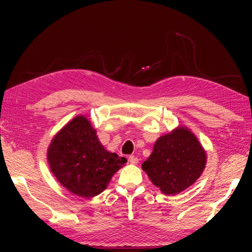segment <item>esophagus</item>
<instances>
[{
	"label": "esophagus",
	"mask_w": 252,
	"mask_h": 252,
	"mask_svg": "<svg viewBox=\"0 0 252 252\" xmlns=\"http://www.w3.org/2000/svg\"><path fill=\"white\" fill-rule=\"evenodd\" d=\"M129 162L131 164H136L139 162V159L136 157H134V156H130L129 157Z\"/></svg>",
	"instance_id": "1"
}]
</instances>
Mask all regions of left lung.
<instances>
[{
	"label": "left lung",
	"instance_id": "obj_1",
	"mask_svg": "<svg viewBox=\"0 0 252 252\" xmlns=\"http://www.w3.org/2000/svg\"><path fill=\"white\" fill-rule=\"evenodd\" d=\"M206 163L207 153L197 136L179 126L157 140L142 169L162 193L174 195L198 180Z\"/></svg>",
	"mask_w": 252,
	"mask_h": 252
}]
</instances>
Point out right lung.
Returning a JSON list of instances; mask_svg holds the SVG:
<instances>
[{"label":"right lung","instance_id":"right-lung-1","mask_svg":"<svg viewBox=\"0 0 252 252\" xmlns=\"http://www.w3.org/2000/svg\"><path fill=\"white\" fill-rule=\"evenodd\" d=\"M46 157L62 187L82 198L103 192L113 174L126 163L125 157L102 146L85 116L72 119L54 135Z\"/></svg>","mask_w":252,"mask_h":252}]
</instances>
